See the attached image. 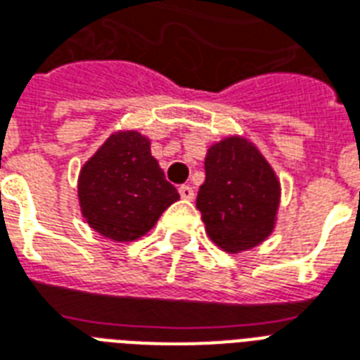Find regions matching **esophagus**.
I'll list each match as a JSON object with an SVG mask.
<instances>
[{
    "mask_svg": "<svg viewBox=\"0 0 360 360\" xmlns=\"http://www.w3.org/2000/svg\"><path fill=\"white\" fill-rule=\"evenodd\" d=\"M179 194H181V198H185V200H193V198H194V188L191 187V185H181Z\"/></svg>",
    "mask_w": 360,
    "mask_h": 360,
    "instance_id": "1",
    "label": "esophagus"
}]
</instances>
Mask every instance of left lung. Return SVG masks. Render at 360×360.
I'll return each mask as SVG.
<instances>
[{
    "instance_id": "left-lung-1",
    "label": "left lung",
    "mask_w": 360,
    "mask_h": 360,
    "mask_svg": "<svg viewBox=\"0 0 360 360\" xmlns=\"http://www.w3.org/2000/svg\"><path fill=\"white\" fill-rule=\"evenodd\" d=\"M206 181L196 196L210 238L242 252L267 238L275 225L281 185L252 143L231 137L207 150Z\"/></svg>"
}]
</instances>
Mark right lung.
I'll use <instances>...</instances> for the list:
<instances>
[{
  "label": "right lung",
  "mask_w": 360,
  "mask_h": 360,
  "mask_svg": "<svg viewBox=\"0 0 360 360\" xmlns=\"http://www.w3.org/2000/svg\"><path fill=\"white\" fill-rule=\"evenodd\" d=\"M79 206L85 221L112 240H135L154 227L179 193L137 131L114 133L79 173Z\"/></svg>",
  "instance_id": "add662e5"
}]
</instances>
